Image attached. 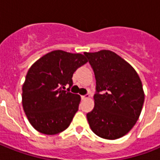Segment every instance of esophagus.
<instances>
[{"label":"esophagus","instance_id":"esophagus-1","mask_svg":"<svg viewBox=\"0 0 160 160\" xmlns=\"http://www.w3.org/2000/svg\"><path fill=\"white\" fill-rule=\"evenodd\" d=\"M89 97H90V95H82V96H81V99H82V100H86V99H88Z\"/></svg>","mask_w":160,"mask_h":160}]
</instances>
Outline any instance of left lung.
Wrapping results in <instances>:
<instances>
[{
	"label": "left lung",
	"instance_id": "1",
	"mask_svg": "<svg viewBox=\"0 0 160 160\" xmlns=\"http://www.w3.org/2000/svg\"><path fill=\"white\" fill-rule=\"evenodd\" d=\"M84 54L95 72L97 90L95 107L86 115L90 129L103 139L121 138L141 113L144 101L141 80L133 66L113 51Z\"/></svg>",
	"mask_w": 160,
	"mask_h": 160
}]
</instances>
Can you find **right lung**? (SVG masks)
Masks as SVG:
<instances>
[{"instance_id": "right-lung-1", "label": "right lung", "mask_w": 160, "mask_h": 160, "mask_svg": "<svg viewBox=\"0 0 160 160\" xmlns=\"http://www.w3.org/2000/svg\"><path fill=\"white\" fill-rule=\"evenodd\" d=\"M87 61L83 54L56 50L31 65L22 85V106L34 129L53 135L69 127L80 96L63 89L73 85L74 72Z\"/></svg>"}]
</instances>
